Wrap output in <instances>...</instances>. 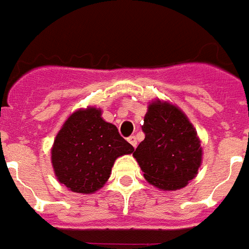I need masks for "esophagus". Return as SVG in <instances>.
<instances>
[{"mask_svg":"<svg viewBox=\"0 0 249 249\" xmlns=\"http://www.w3.org/2000/svg\"><path fill=\"white\" fill-rule=\"evenodd\" d=\"M127 140H128V142H130V144L132 145V146H134V148H136V145H137V141H136V137H135L134 135H132V136H130V137H128V139H127Z\"/></svg>","mask_w":249,"mask_h":249,"instance_id":"obj_1","label":"esophagus"}]
</instances>
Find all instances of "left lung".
Segmentation results:
<instances>
[{
	"instance_id": "left-lung-1",
	"label": "left lung",
	"mask_w": 249,
	"mask_h": 249,
	"mask_svg": "<svg viewBox=\"0 0 249 249\" xmlns=\"http://www.w3.org/2000/svg\"><path fill=\"white\" fill-rule=\"evenodd\" d=\"M145 134L134 157L144 178L162 190H178L196 178L202 148L194 127L180 109L154 101L141 127Z\"/></svg>"
}]
</instances>
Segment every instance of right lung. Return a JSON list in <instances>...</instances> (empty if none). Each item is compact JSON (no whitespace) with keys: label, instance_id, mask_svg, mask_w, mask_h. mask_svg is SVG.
<instances>
[{"label":"right lung","instance_id":"1","mask_svg":"<svg viewBox=\"0 0 249 249\" xmlns=\"http://www.w3.org/2000/svg\"><path fill=\"white\" fill-rule=\"evenodd\" d=\"M132 152L118 128L101 118L100 109L87 108L67 119L53 141L51 159L61 184L90 194L108 181L115 159Z\"/></svg>","mask_w":249,"mask_h":249}]
</instances>
